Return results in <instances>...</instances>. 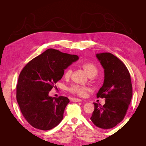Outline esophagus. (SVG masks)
<instances>
[{
    "instance_id": "1",
    "label": "esophagus",
    "mask_w": 146,
    "mask_h": 146,
    "mask_svg": "<svg viewBox=\"0 0 146 146\" xmlns=\"http://www.w3.org/2000/svg\"><path fill=\"white\" fill-rule=\"evenodd\" d=\"M72 102H81L82 100L80 99H78V98H73L72 99Z\"/></svg>"
}]
</instances>
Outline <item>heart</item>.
Wrapping results in <instances>:
<instances>
[{
    "instance_id": "b5f03b06",
    "label": "heart",
    "mask_w": 146,
    "mask_h": 146,
    "mask_svg": "<svg viewBox=\"0 0 146 146\" xmlns=\"http://www.w3.org/2000/svg\"><path fill=\"white\" fill-rule=\"evenodd\" d=\"M82 68L84 70V71L88 75V76L93 77L98 73V68L95 64L90 62H85L81 64ZM72 70L70 68L66 69L64 72V77L65 78H69L71 75ZM86 88L79 85H72L70 88V91L72 93L78 95L79 96H85L86 93Z\"/></svg>"
}]
</instances>
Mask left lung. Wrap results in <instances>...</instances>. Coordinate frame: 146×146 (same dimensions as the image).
<instances>
[{"mask_svg":"<svg viewBox=\"0 0 146 146\" xmlns=\"http://www.w3.org/2000/svg\"><path fill=\"white\" fill-rule=\"evenodd\" d=\"M104 69V82L97 98L105 99V104L94 103L91 120L98 127L110 129L124 118L132 98L130 73L125 65L111 53L96 54Z\"/></svg>","mask_w":146,"mask_h":146,"instance_id":"8db88e82","label":"left lung"}]
</instances>
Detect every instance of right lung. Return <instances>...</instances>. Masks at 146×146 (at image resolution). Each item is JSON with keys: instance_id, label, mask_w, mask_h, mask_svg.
Listing matches in <instances>:
<instances>
[{"instance_id": "1", "label": "right lung", "mask_w": 146, "mask_h": 146, "mask_svg": "<svg viewBox=\"0 0 146 146\" xmlns=\"http://www.w3.org/2000/svg\"><path fill=\"white\" fill-rule=\"evenodd\" d=\"M78 60L54 48H48L31 60L21 72L16 99L22 114L36 129L48 130L62 121L68 98H52L49 91L62 78L64 69Z\"/></svg>"}]
</instances>
